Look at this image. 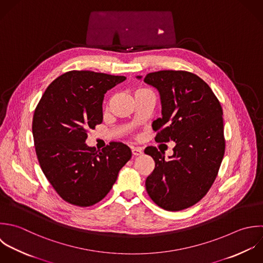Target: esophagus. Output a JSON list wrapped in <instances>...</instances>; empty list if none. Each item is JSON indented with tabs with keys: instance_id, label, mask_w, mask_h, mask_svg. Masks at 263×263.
I'll return each instance as SVG.
<instances>
[{
	"instance_id": "1",
	"label": "esophagus",
	"mask_w": 263,
	"mask_h": 263,
	"mask_svg": "<svg viewBox=\"0 0 263 263\" xmlns=\"http://www.w3.org/2000/svg\"><path fill=\"white\" fill-rule=\"evenodd\" d=\"M132 154H133V156H141L142 155V148H140V147H132Z\"/></svg>"
}]
</instances>
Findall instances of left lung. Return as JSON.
Instances as JSON below:
<instances>
[{"mask_svg": "<svg viewBox=\"0 0 263 263\" xmlns=\"http://www.w3.org/2000/svg\"><path fill=\"white\" fill-rule=\"evenodd\" d=\"M144 82L160 93L162 118L153 123L156 141L175 142L169 160L155 146L144 149L155 161L146 192L161 208L180 211L197 204L217 176L226 149L222 108L195 73L160 70L146 74Z\"/></svg>", "mask_w": 263, "mask_h": 263, "instance_id": "1", "label": "left lung"}]
</instances>
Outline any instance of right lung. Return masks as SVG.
Returning <instances> with one entry per match:
<instances>
[{
    "mask_svg": "<svg viewBox=\"0 0 263 263\" xmlns=\"http://www.w3.org/2000/svg\"><path fill=\"white\" fill-rule=\"evenodd\" d=\"M124 76L71 70L44 92L32 118L35 154L48 181L67 203L89 207L111 190L131 159L129 146L110 142L101 151L85 142L88 130L102 122L104 94Z\"/></svg>",
    "mask_w": 263,
    "mask_h": 263,
    "instance_id": "1",
    "label": "right lung"
}]
</instances>
